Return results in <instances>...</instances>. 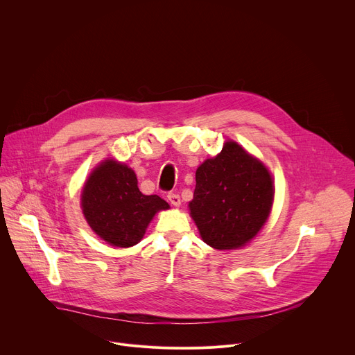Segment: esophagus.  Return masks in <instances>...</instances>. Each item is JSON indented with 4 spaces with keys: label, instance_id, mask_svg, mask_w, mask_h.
<instances>
[{
    "label": "esophagus",
    "instance_id": "obj_1",
    "mask_svg": "<svg viewBox=\"0 0 355 355\" xmlns=\"http://www.w3.org/2000/svg\"><path fill=\"white\" fill-rule=\"evenodd\" d=\"M167 198H168V200H170V204H171V205H174V207H180V205H181V198H180V195H178V193L170 192V193L167 195Z\"/></svg>",
    "mask_w": 355,
    "mask_h": 355
}]
</instances>
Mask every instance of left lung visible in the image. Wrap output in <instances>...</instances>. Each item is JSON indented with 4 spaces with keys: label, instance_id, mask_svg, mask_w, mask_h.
<instances>
[{
    "label": "left lung",
    "instance_id": "8db88e82",
    "mask_svg": "<svg viewBox=\"0 0 355 355\" xmlns=\"http://www.w3.org/2000/svg\"><path fill=\"white\" fill-rule=\"evenodd\" d=\"M191 216L200 237L218 250L244 245L266 223L274 199L268 170L234 141L195 174Z\"/></svg>",
    "mask_w": 355,
    "mask_h": 355
}]
</instances>
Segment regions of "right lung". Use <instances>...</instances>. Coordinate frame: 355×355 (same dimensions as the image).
Listing matches in <instances>:
<instances>
[{"mask_svg": "<svg viewBox=\"0 0 355 355\" xmlns=\"http://www.w3.org/2000/svg\"><path fill=\"white\" fill-rule=\"evenodd\" d=\"M81 207L91 229L114 247L137 244L156 212L170 208L159 195H143L133 170L105 162L88 178Z\"/></svg>", "mask_w": 355, "mask_h": 355, "instance_id": "1", "label": "right lung"}]
</instances>
